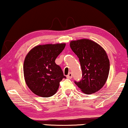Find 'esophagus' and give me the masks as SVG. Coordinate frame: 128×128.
<instances>
[{
  "label": "esophagus",
  "mask_w": 128,
  "mask_h": 128,
  "mask_svg": "<svg viewBox=\"0 0 128 128\" xmlns=\"http://www.w3.org/2000/svg\"><path fill=\"white\" fill-rule=\"evenodd\" d=\"M72 77H73V74H72V73L71 72H70L68 74V75L67 76V78L68 79H72Z\"/></svg>",
  "instance_id": "obj_1"
}]
</instances>
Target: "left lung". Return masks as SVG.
I'll return each instance as SVG.
<instances>
[{
  "label": "left lung",
  "mask_w": 128,
  "mask_h": 128,
  "mask_svg": "<svg viewBox=\"0 0 128 128\" xmlns=\"http://www.w3.org/2000/svg\"><path fill=\"white\" fill-rule=\"evenodd\" d=\"M70 46L78 57L82 72L81 80H74V83L84 93H94L105 85L109 74L110 61L106 52L88 39L72 41Z\"/></svg>",
  "instance_id": "obj_1"
}]
</instances>
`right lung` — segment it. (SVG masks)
<instances>
[{
    "label": "right lung",
    "mask_w": 128,
    "mask_h": 128,
    "mask_svg": "<svg viewBox=\"0 0 128 128\" xmlns=\"http://www.w3.org/2000/svg\"><path fill=\"white\" fill-rule=\"evenodd\" d=\"M66 44L39 45L26 55L23 72L26 84L36 95L49 98L56 92L60 82L66 78L56 58L62 52Z\"/></svg>",
    "instance_id": "right-lung-1"
}]
</instances>
